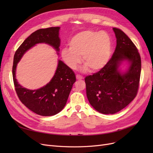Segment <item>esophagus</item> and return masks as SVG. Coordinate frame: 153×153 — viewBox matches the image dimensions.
Masks as SVG:
<instances>
[{
  "label": "esophagus",
  "instance_id": "obj_1",
  "mask_svg": "<svg viewBox=\"0 0 153 153\" xmlns=\"http://www.w3.org/2000/svg\"><path fill=\"white\" fill-rule=\"evenodd\" d=\"M76 78L77 80H82V79H84V78H83V76H82L80 75H76Z\"/></svg>",
  "mask_w": 153,
  "mask_h": 153
}]
</instances>
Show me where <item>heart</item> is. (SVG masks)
Returning a JSON list of instances; mask_svg holds the SVG:
<instances>
[{"label":"heart","instance_id":"heart-1","mask_svg":"<svg viewBox=\"0 0 153 153\" xmlns=\"http://www.w3.org/2000/svg\"><path fill=\"white\" fill-rule=\"evenodd\" d=\"M69 48L61 51V57L71 69L76 68L81 62L84 69L96 72L102 69L108 61L111 52V39L105 32L85 30L76 34L69 43Z\"/></svg>","mask_w":153,"mask_h":153}]
</instances>
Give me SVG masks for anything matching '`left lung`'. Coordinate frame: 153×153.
Instances as JSON below:
<instances>
[{
	"mask_svg": "<svg viewBox=\"0 0 153 153\" xmlns=\"http://www.w3.org/2000/svg\"><path fill=\"white\" fill-rule=\"evenodd\" d=\"M117 45L112 57L100 70L85 78L90 104L98 112L113 114L126 107L135 98L139 87L141 59L136 46L121 29L113 28ZM128 59L131 66L121 74L118 68Z\"/></svg>",
	"mask_w": 153,
	"mask_h": 153,
	"instance_id": "left-lung-1",
	"label": "left lung"
}]
</instances>
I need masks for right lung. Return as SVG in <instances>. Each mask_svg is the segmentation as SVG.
I'll use <instances>...</instances> for the list:
<instances>
[{
  "label": "right lung",
  "mask_w": 153,
  "mask_h": 153,
  "mask_svg": "<svg viewBox=\"0 0 153 153\" xmlns=\"http://www.w3.org/2000/svg\"><path fill=\"white\" fill-rule=\"evenodd\" d=\"M59 27L41 29L32 33L20 46L14 55L13 78L15 91L21 102L32 112L43 116L58 114L66 105L76 76L71 69L59 61L57 68L52 79L45 86L37 90H29L21 86L16 79L18 62L27 50L40 43H47L59 51Z\"/></svg>",
  "instance_id": "right-lung-1"
}]
</instances>
